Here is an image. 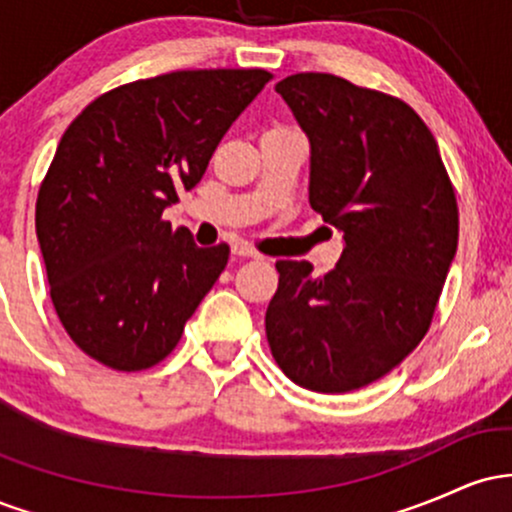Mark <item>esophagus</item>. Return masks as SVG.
I'll use <instances>...</instances> for the list:
<instances>
[{
	"instance_id": "esophagus-1",
	"label": "esophagus",
	"mask_w": 512,
	"mask_h": 512,
	"mask_svg": "<svg viewBox=\"0 0 512 512\" xmlns=\"http://www.w3.org/2000/svg\"><path fill=\"white\" fill-rule=\"evenodd\" d=\"M233 255H238V257H252V260H262L260 252H257V250L252 248V245H248V243H236V245H233Z\"/></svg>"
}]
</instances>
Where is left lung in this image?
Here are the masks:
<instances>
[{
    "label": "left lung",
    "mask_w": 512,
    "mask_h": 512,
    "mask_svg": "<svg viewBox=\"0 0 512 512\" xmlns=\"http://www.w3.org/2000/svg\"><path fill=\"white\" fill-rule=\"evenodd\" d=\"M276 93L310 139V207L344 252L322 276L276 262L267 342L296 385L351 392L431 327L460 233L455 190L431 129L399 98L320 72L286 76Z\"/></svg>",
    "instance_id": "obj_1"
}]
</instances>
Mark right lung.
<instances>
[{
	"mask_svg": "<svg viewBox=\"0 0 512 512\" xmlns=\"http://www.w3.org/2000/svg\"><path fill=\"white\" fill-rule=\"evenodd\" d=\"M272 79L187 69L117 86L67 127L35 202L50 298L72 342L115 370L156 366L226 269L163 209L202 180L216 146Z\"/></svg>",
	"mask_w": 512,
	"mask_h": 512,
	"instance_id": "right-lung-1",
	"label": "right lung"
}]
</instances>
